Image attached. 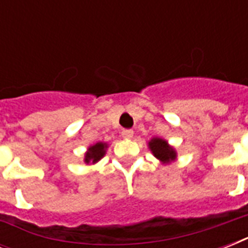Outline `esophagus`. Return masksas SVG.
Returning a JSON list of instances; mask_svg holds the SVG:
<instances>
[{"instance_id":"1","label":"esophagus","mask_w":248,"mask_h":248,"mask_svg":"<svg viewBox=\"0 0 248 248\" xmlns=\"http://www.w3.org/2000/svg\"><path fill=\"white\" fill-rule=\"evenodd\" d=\"M132 136H134V131L132 130H124L122 131V138L124 139H131Z\"/></svg>"}]
</instances>
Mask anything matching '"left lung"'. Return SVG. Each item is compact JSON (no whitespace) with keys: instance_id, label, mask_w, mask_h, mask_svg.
Listing matches in <instances>:
<instances>
[{"instance_id":"1","label":"left lung","mask_w":248,"mask_h":248,"mask_svg":"<svg viewBox=\"0 0 248 248\" xmlns=\"http://www.w3.org/2000/svg\"><path fill=\"white\" fill-rule=\"evenodd\" d=\"M148 147L152 151L155 158L159 159L162 163H170L176 158V152L172 147H170L167 141L159 138H153L148 143Z\"/></svg>"}]
</instances>
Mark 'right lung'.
<instances>
[{
  "mask_svg": "<svg viewBox=\"0 0 248 248\" xmlns=\"http://www.w3.org/2000/svg\"><path fill=\"white\" fill-rule=\"evenodd\" d=\"M107 148H108L107 143H101V141L91 145V147L87 149V152H86L85 163L89 165V163H96L97 161H100V159L104 157L105 149H107Z\"/></svg>",
  "mask_w": 248,
  "mask_h": 248,
  "instance_id": "right-lung-1",
  "label": "right lung"
}]
</instances>
